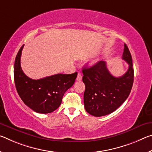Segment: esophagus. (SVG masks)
I'll list each match as a JSON object with an SVG mask.
<instances>
[{
  "label": "esophagus",
  "mask_w": 152,
  "mask_h": 152,
  "mask_svg": "<svg viewBox=\"0 0 152 152\" xmlns=\"http://www.w3.org/2000/svg\"><path fill=\"white\" fill-rule=\"evenodd\" d=\"M82 78H83V76H82V74L80 73H78V76H77V78H76V80L80 81L82 80Z\"/></svg>",
  "instance_id": "34e87169"
}]
</instances>
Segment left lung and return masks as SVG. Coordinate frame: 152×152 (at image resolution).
<instances>
[{"label": "left lung", "instance_id": "1", "mask_svg": "<svg viewBox=\"0 0 152 152\" xmlns=\"http://www.w3.org/2000/svg\"><path fill=\"white\" fill-rule=\"evenodd\" d=\"M122 59L129 66L126 73L120 77L110 74L104 61L83 68V81L85 85L84 103L88 114L97 117L110 114L128 98L133 84L134 69L131 53L126 44Z\"/></svg>", "mask_w": 152, "mask_h": 152}]
</instances>
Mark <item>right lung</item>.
Returning a JSON list of instances; mask_svg holds the SVG:
<instances>
[{"label": "right lung", "mask_w": 152, "mask_h": 152, "mask_svg": "<svg viewBox=\"0 0 152 152\" xmlns=\"http://www.w3.org/2000/svg\"><path fill=\"white\" fill-rule=\"evenodd\" d=\"M23 45L17 54L14 64L15 87L23 103L40 114L53 112L59 107L67 89L74 85L77 72L71 74H57L33 80L23 73L20 59Z\"/></svg>", "instance_id": "obj_1"}]
</instances>
